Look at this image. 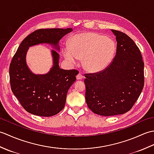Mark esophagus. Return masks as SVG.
I'll use <instances>...</instances> for the list:
<instances>
[{"label": "esophagus", "instance_id": "1", "mask_svg": "<svg viewBox=\"0 0 154 154\" xmlns=\"http://www.w3.org/2000/svg\"><path fill=\"white\" fill-rule=\"evenodd\" d=\"M76 78H77V80H81V79H83V76L82 73H78L77 75V77H76Z\"/></svg>", "mask_w": 154, "mask_h": 154}]
</instances>
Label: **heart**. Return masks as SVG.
Returning <instances> with one entry per match:
<instances>
[{"instance_id":"b5f03b06","label":"heart","mask_w":154,"mask_h":154,"mask_svg":"<svg viewBox=\"0 0 154 154\" xmlns=\"http://www.w3.org/2000/svg\"><path fill=\"white\" fill-rule=\"evenodd\" d=\"M115 51V44L111 39L93 32H82L70 39L69 47L63 49V54L65 60L73 65L78 59H83L85 69L97 73L110 64Z\"/></svg>"}]
</instances>
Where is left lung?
I'll use <instances>...</instances> for the list:
<instances>
[{
  "label": "left lung",
  "instance_id": "1",
  "mask_svg": "<svg viewBox=\"0 0 154 154\" xmlns=\"http://www.w3.org/2000/svg\"><path fill=\"white\" fill-rule=\"evenodd\" d=\"M116 36V52L109 65L97 73L85 74V99L97 114H122L132 109L144 85V63L138 47L122 32L111 30Z\"/></svg>",
  "mask_w": 154,
  "mask_h": 154
}]
</instances>
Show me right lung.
<instances>
[{
  "label": "right lung",
  "instance_id": "1",
  "mask_svg": "<svg viewBox=\"0 0 154 154\" xmlns=\"http://www.w3.org/2000/svg\"><path fill=\"white\" fill-rule=\"evenodd\" d=\"M72 31V28L39 29L24 39L13 56L9 67L11 90L29 113L48 117L60 112L65 106L68 90L76 81L79 72L60 69V55L52 50L54 65L50 71L45 75H35L26 63L28 48L49 44L60 50L59 42Z\"/></svg>",
  "mask_w": 154,
  "mask_h": 154
}]
</instances>
